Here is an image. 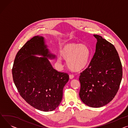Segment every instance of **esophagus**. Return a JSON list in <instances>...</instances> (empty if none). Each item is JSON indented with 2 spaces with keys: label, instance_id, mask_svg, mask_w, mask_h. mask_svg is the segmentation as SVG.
I'll list each match as a JSON object with an SVG mask.
<instances>
[{
  "label": "esophagus",
  "instance_id": "obj_1",
  "mask_svg": "<svg viewBox=\"0 0 128 128\" xmlns=\"http://www.w3.org/2000/svg\"><path fill=\"white\" fill-rule=\"evenodd\" d=\"M69 77H70V79H73V78H74V76L73 74H70L69 75Z\"/></svg>",
  "mask_w": 128,
  "mask_h": 128
}]
</instances>
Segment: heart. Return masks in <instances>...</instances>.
I'll list each match as a JSON object with an SVG mask.
<instances>
[{"label":"heart","instance_id":"obj_1","mask_svg":"<svg viewBox=\"0 0 128 128\" xmlns=\"http://www.w3.org/2000/svg\"><path fill=\"white\" fill-rule=\"evenodd\" d=\"M57 56L59 62L63 58L67 61L69 68L74 72H80L88 67L91 56L90 50L88 46L78 43H67L63 45Z\"/></svg>","mask_w":128,"mask_h":128}]
</instances>
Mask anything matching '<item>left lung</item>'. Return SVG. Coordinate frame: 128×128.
Segmentation results:
<instances>
[{
  "mask_svg": "<svg viewBox=\"0 0 128 128\" xmlns=\"http://www.w3.org/2000/svg\"><path fill=\"white\" fill-rule=\"evenodd\" d=\"M90 64L81 73L79 96L88 106H103L114 98L122 77V65L114 46L99 35Z\"/></svg>",
  "mask_w": 128,
  "mask_h": 128,
  "instance_id": "left-lung-1",
  "label": "left lung"
}]
</instances>
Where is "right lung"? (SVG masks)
Returning a JSON list of instances; mask_svg holds the SVG:
<instances>
[{"label": "right lung", "mask_w": 128, "mask_h": 128, "mask_svg": "<svg viewBox=\"0 0 128 128\" xmlns=\"http://www.w3.org/2000/svg\"><path fill=\"white\" fill-rule=\"evenodd\" d=\"M54 58L44 38L35 36L18 51L12 68L13 81L20 95L30 106L44 112L58 107L69 80L67 73L54 69L48 58Z\"/></svg>", "instance_id": "obj_1"}]
</instances>
